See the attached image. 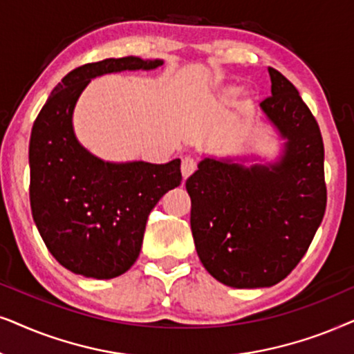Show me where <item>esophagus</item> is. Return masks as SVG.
I'll return each mask as SVG.
<instances>
[{
	"label": "esophagus",
	"instance_id": "1",
	"mask_svg": "<svg viewBox=\"0 0 354 354\" xmlns=\"http://www.w3.org/2000/svg\"><path fill=\"white\" fill-rule=\"evenodd\" d=\"M197 168V162L192 157H185L183 158V163H181V173H183V178H189L192 173L196 171Z\"/></svg>",
	"mask_w": 354,
	"mask_h": 354
}]
</instances>
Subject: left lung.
Returning a JSON list of instances; mask_svg holds the SVG:
<instances>
[{"label":"left lung","instance_id":"8db88e82","mask_svg":"<svg viewBox=\"0 0 354 354\" xmlns=\"http://www.w3.org/2000/svg\"><path fill=\"white\" fill-rule=\"evenodd\" d=\"M272 95L262 113L286 139L277 163L243 167L204 158L187 178L197 256L233 288L286 279L313 243L327 205L324 142L317 121L283 74L268 68Z\"/></svg>","mask_w":354,"mask_h":354}]
</instances>
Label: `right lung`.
<instances>
[{
	"label": "right lung",
	"instance_id": "1",
	"mask_svg": "<svg viewBox=\"0 0 354 354\" xmlns=\"http://www.w3.org/2000/svg\"><path fill=\"white\" fill-rule=\"evenodd\" d=\"M162 59L108 58L71 71L34 122L29 144L32 216L56 261L88 279L128 272L139 257L149 214L181 185V160L165 165L103 162L75 139L73 111L91 79L150 71Z\"/></svg>",
	"mask_w": 354,
	"mask_h": 354
}]
</instances>
